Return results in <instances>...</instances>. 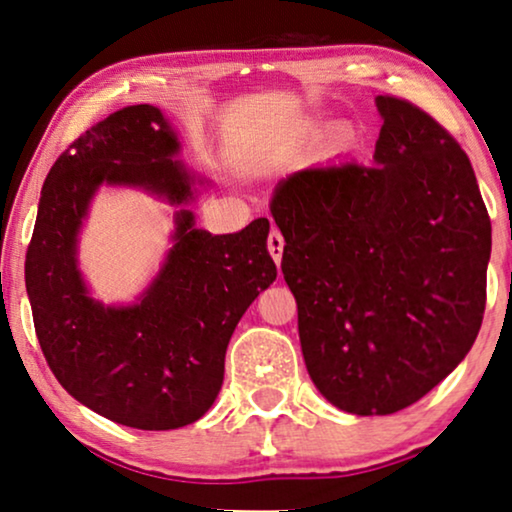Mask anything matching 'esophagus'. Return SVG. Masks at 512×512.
<instances>
[{"label":"esophagus","mask_w":512,"mask_h":512,"mask_svg":"<svg viewBox=\"0 0 512 512\" xmlns=\"http://www.w3.org/2000/svg\"><path fill=\"white\" fill-rule=\"evenodd\" d=\"M268 251L272 256V261H275L277 265L282 263V254H284V237L279 230H272V233L268 235Z\"/></svg>","instance_id":"obj_1"}]
</instances>
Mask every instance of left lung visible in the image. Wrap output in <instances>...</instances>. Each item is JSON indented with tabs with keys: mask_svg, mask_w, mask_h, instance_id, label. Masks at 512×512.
I'll return each mask as SVG.
<instances>
[{
	"mask_svg": "<svg viewBox=\"0 0 512 512\" xmlns=\"http://www.w3.org/2000/svg\"><path fill=\"white\" fill-rule=\"evenodd\" d=\"M373 165L307 167L270 212L314 387L352 415H391L464 361L487 300L492 223L471 160L408 100L377 95Z\"/></svg>",
	"mask_w": 512,
	"mask_h": 512,
	"instance_id": "1",
	"label": "left lung"
}]
</instances>
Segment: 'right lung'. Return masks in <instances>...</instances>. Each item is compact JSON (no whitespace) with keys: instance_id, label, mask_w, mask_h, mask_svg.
Wrapping results in <instances>:
<instances>
[{"instance_id":"1","label":"right lung","mask_w":512,"mask_h":512,"mask_svg":"<svg viewBox=\"0 0 512 512\" xmlns=\"http://www.w3.org/2000/svg\"><path fill=\"white\" fill-rule=\"evenodd\" d=\"M179 149L177 132L151 104L95 123L48 172L25 258L48 368L86 408L144 431L179 429L212 408L230 335L277 277L268 219L212 235L195 228L191 209H179L172 249L137 303L90 298L76 244L97 188L137 186L186 207L202 179L174 160Z\"/></svg>"}]
</instances>
